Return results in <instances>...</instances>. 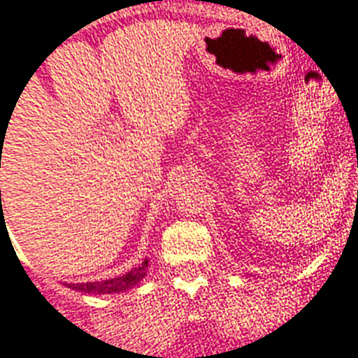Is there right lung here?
<instances>
[{"instance_id": "1", "label": "right lung", "mask_w": 358, "mask_h": 358, "mask_svg": "<svg viewBox=\"0 0 358 358\" xmlns=\"http://www.w3.org/2000/svg\"><path fill=\"white\" fill-rule=\"evenodd\" d=\"M1 194V192H0ZM148 268V262H143L139 267H135L129 273H125L116 278H108V280H101V282H83V284H69V288L78 289V292H85V294H118L125 289L133 288L145 276Z\"/></svg>"}]
</instances>
